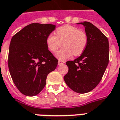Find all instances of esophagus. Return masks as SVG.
<instances>
[{"label":"esophagus","instance_id":"34e87169","mask_svg":"<svg viewBox=\"0 0 120 120\" xmlns=\"http://www.w3.org/2000/svg\"><path fill=\"white\" fill-rule=\"evenodd\" d=\"M65 63L64 61H62V60H59L58 61V65H62V64H64Z\"/></svg>","mask_w":120,"mask_h":120}]
</instances>
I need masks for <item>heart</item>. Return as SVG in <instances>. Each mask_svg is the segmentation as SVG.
<instances>
[{
	"label": "heart",
	"mask_w": 120,
	"mask_h": 120,
	"mask_svg": "<svg viewBox=\"0 0 120 120\" xmlns=\"http://www.w3.org/2000/svg\"><path fill=\"white\" fill-rule=\"evenodd\" d=\"M87 35L85 32L76 26L65 25L58 28L56 34H50L47 37L46 44L49 50L55 53L63 44L64 47L56 54L60 60H65L72 54L79 56L82 54L86 47Z\"/></svg>",
	"instance_id": "1"
}]
</instances>
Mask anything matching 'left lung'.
Returning a JSON list of instances; mask_svg holds the SVG:
<instances>
[{"instance_id":"1","label":"left lung","mask_w":120,"mask_h":120,"mask_svg":"<svg viewBox=\"0 0 120 120\" xmlns=\"http://www.w3.org/2000/svg\"><path fill=\"white\" fill-rule=\"evenodd\" d=\"M78 24L85 26L87 45L80 56L66 62L69 71L64 79L73 91L85 94L94 89L102 79L109 63V46L107 37L93 24Z\"/></svg>"}]
</instances>
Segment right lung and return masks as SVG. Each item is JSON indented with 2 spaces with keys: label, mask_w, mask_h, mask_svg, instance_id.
I'll use <instances>...</instances> for the list:
<instances>
[{
  "label": "right lung",
  "mask_w": 120,
  "mask_h": 120,
  "mask_svg": "<svg viewBox=\"0 0 120 120\" xmlns=\"http://www.w3.org/2000/svg\"><path fill=\"white\" fill-rule=\"evenodd\" d=\"M56 26L34 23L13 36L9 45L8 67L19 92L35 96L46 85L49 73L58 65V60L48 50L46 39Z\"/></svg>",
  "instance_id": "1"
}]
</instances>
